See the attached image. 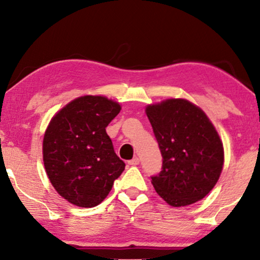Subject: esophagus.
<instances>
[{"label": "esophagus", "instance_id": "1", "mask_svg": "<svg viewBox=\"0 0 260 260\" xmlns=\"http://www.w3.org/2000/svg\"><path fill=\"white\" fill-rule=\"evenodd\" d=\"M127 163H129L130 166H137V165H140V158L134 157L133 159H130V161L127 162Z\"/></svg>", "mask_w": 260, "mask_h": 260}]
</instances>
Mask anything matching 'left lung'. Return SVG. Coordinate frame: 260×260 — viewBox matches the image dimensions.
<instances>
[{"label":"left lung","instance_id":"left-lung-1","mask_svg":"<svg viewBox=\"0 0 260 260\" xmlns=\"http://www.w3.org/2000/svg\"><path fill=\"white\" fill-rule=\"evenodd\" d=\"M145 112L163 157L162 170L151 176L155 190L173 207L200 201L218 182L223 166L215 127L186 99H167Z\"/></svg>","mask_w":260,"mask_h":260}]
</instances>
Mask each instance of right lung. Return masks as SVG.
<instances>
[{
  "mask_svg": "<svg viewBox=\"0 0 260 260\" xmlns=\"http://www.w3.org/2000/svg\"><path fill=\"white\" fill-rule=\"evenodd\" d=\"M119 111L118 103L84 95L60 110L46 130V173L55 190L78 207L101 204L125 168L105 130Z\"/></svg>",
  "mask_w": 260,
  "mask_h": 260,
  "instance_id": "right-lung-1",
  "label": "right lung"
}]
</instances>
